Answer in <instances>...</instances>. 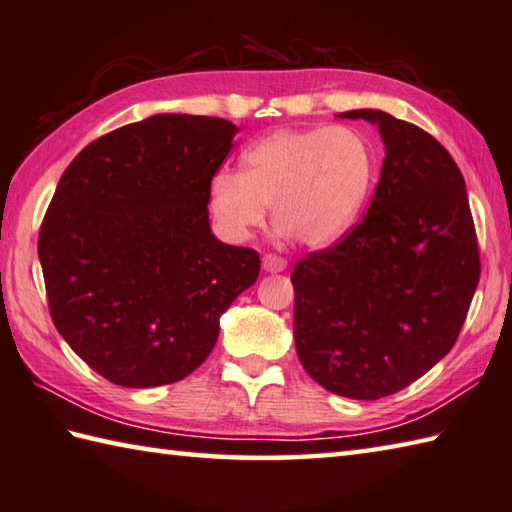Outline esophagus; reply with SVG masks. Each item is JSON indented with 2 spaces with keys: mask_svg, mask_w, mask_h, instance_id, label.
Wrapping results in <instances>:
<instances>
[{
  "mask_svg": "<svg viewBox=\"0 0 512 512\" xmlns=\"http://www.w3.org/2000/svg\"><path fill=\"white\" fill-rule=\"evenodd\" d=\"M262 266H264L266 273H282L286 268V259L277 257V255H264Z\"/></svg>",
  "mask_w": 512,
  "mask_h": 512,
  "instance_id": "34e87169",
  "label": "esophagus"
}]
</instances>
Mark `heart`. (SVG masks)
<instances>
[{"mask_svg":"<svg viewBox=\"0 0 512 512\" xmlns=\"http://www.w3.org/2000/svg\"><path fill=\"white\" fill-rule=\"evenodd\" d=\"M374 143L356 127H284L241 154L239 174L219 170L208 188L221 235L244 241L266 224L282 235L327 248L356 226L374 190Z\"/></svg>","mask_w":512,"mask_h":512,"instance_id":"1","label":"heart"}]
</instances>
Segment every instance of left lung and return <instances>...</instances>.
Segmentation results:
<instances>
[{
    "mask_svg": "<svg viewBox=\"0 0 512 512\" xmlns=\"http://www.w3.org/2000/svg\"><path fill=\"white\" fill-rule=\"evenodd\" d=\"M338 118L376 125L385 161L362 224L297 262L293 336L315 383L376 401L457 342L479 284L477 232L463 174L436 138L380 109Z\"/></svg>",
    "mask_w": 512,
    "mask_h": 512,
    "instance_id": "1",
    "label": "left lung"
}]
</instances>
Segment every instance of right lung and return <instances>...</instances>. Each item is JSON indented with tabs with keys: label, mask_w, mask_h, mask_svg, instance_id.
I'll return each mask as SVG.
<instances>
[{
	"label": "right lung",
	"mask_w": 512,
	"mask_h": 512,
	"mask_svg": "<svg viewBox=\"0 0 512 512\" xmlns=\"http://www.w3.org/2000/svg\"><path fill=\"white\" fill-rule=\"evenodd\" d=\"M224 118L154 114L87 145L64 170L37 255L55 329L114 385L192 374L259 255L212 235L208 188L232 150Z\"/></svg>",
	"instance_id": "right-lung-1"
}]
</instances>
